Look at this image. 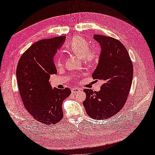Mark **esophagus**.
I'll use <instances>...</instances> for the list:
<instances>
[{"mask_svg": "<svg viewBox=\"0 0 155 155\" xmlns=\"http://www.w3.org/2000/svg\"><path fill=\"white\" fill-rule=\"evenodd\" d=\"M81 90L78 88H73L71 89V91L72 93H77V92H79V91H80Z\"/></svg>", "mask_w": 155, "mask_h": 155, "instance_id": "obj_1", "label": "esophagus"}]
</instances>
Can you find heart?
<instances>
[{
	"label": "heart",
	"mask_w": 155,
	"mask_h": 155,
	"mask_svg": "<svg viewBox=\"0 0 155 155\" xmlns=\"http://www.w3.org/2000/svg\"><path fill=\"white\" fill-rule=\"evenodd\" d=\"M67 49L79 58H83L86 63L96 62L100 57L101 50L97 46L90 47L88 42L83 37L76 36L67 45ZM61 57L58 55L55 59L56 66L59 67L62 64Z\"/></svg>",
	"instance_id": "obj_1"
}]
</instances>
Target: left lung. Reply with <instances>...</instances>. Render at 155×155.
<instances>
[{"mask_svg": "<svg viewBox=\"0 0 155 155\" xmlns=\"http://www.w3.org/2000/svg\"><path fill=\"white\" fill-rule=\"evenodd\" d=\"M94 39L100 43L101 51L92 78L101 80L100 91L86 88L83 102L87 114L95 120L111 118L124 107L132 85L133 65L128 51L118 39L101 35Z\"/></svg>", "mask_w": 155, "mask_h": 155, "instance_id": "left-lung-1", "label": "left lung"}]
</instances>
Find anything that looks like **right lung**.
Returning <instances> with one entry per match:
<instances>
[{
    "mask_svg": "<svg viewBox=\"0 0 155 155\" xmlns=\"http://www.w3.org/2000/svg\"><path fill=\"white\" fill-rule=\"evenodd\" d=\"M65 36L42 39L33 44L21 57L17 79L22 101L35 120L55 125L63 117V101L71 94L68 88H51L50 75L57 73L54 57L63 44Z\"/></svg>",
    "mask_w": 155,
    "mask_h": 155,
    "instance_id": "right-lung-1",
    "label": "right lung"
}]
</instances>
